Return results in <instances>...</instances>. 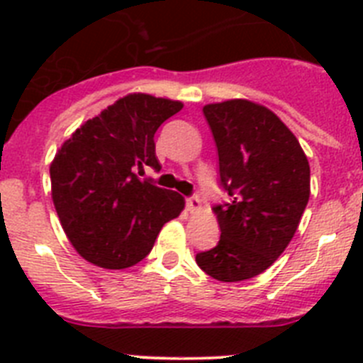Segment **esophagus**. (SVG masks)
Segmentation results:
<instances>
[{"label":"esophagus","mask_w":363,"mask_h":363,"mask_svg":"<svg viewBox=\"0 0 363 363\" xmlns=\"http://www.w3.org/2000/svg\"><path fill=\"white\" fill-rule=\"evenodd\" d=\"M186 208H188V211H199L201 210V199H199V195H189L188 199H186Z\"/></svg>","instance_id":"obj_1"}]
</instances>
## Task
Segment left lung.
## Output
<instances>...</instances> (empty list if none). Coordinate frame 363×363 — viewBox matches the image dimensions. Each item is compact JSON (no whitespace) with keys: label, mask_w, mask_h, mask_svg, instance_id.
<instances>
[{"label":"left lung","mask_w":363,"mask_h":363,"mask_svg":"<svg viewBox=\"0 0 363 363\" xmlns=\"http://www.w3.org/2000/svg\"><path fill=\"white\" fill-rule=\"evenodd\" d=\"M202 112L230 202L213 208L220 240L195 260L220 282H240L266 271L291 242L309 201V162L291 130L262 104L231 99Z\"/></svg>","instance_id":"left-lung-1"}]
</instances>
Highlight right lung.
<instances>
[{"label":"right lung","instance_id":"obj_1","mask_svg":"<svg viewBox=\"0 0 363 363\" xmlns=\"http://www.w3.org/2000/svg\"><path fill=\"white\" fill-rule=\"evenodd\" d=\"M181 101L130 94L72 133L50 164L52 201L72 246L88 262L125 269L152 251L184 199L139 179L159 169L153 135Z\"/></svg>","mask_w":363,"mask_h":363}]
</instances>
